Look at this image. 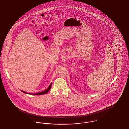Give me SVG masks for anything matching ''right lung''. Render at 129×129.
Returning <instances> with one entry per match:
<instances>
[{"mask_svg": "<svg viewBox=\"0 0 129 129\" xmlns=\"http://www.w3.org/2000/svg\"><path fill=\"white\" fill-rule=\"evenodd\" d=\"M51 86H52V83L50 84V85H49L48 87L46 90H45L44 91H42V92H38V93H34V94L32 93H32H28L27 92H25L24 91H22H22L24 92V93H25V94H30V95H43V94H46L47 92H48L49 90H50V89L51 88Z\"/></svg>", "mask_w": 129, "mask_h": 129, "instance_id": "obj_1", "label": "right lung"}]
</instances>
